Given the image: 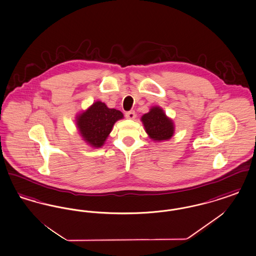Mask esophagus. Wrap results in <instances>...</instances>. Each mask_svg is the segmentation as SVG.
Returning <instances> with one entry per match:
<instances>
[{"label":"esophagus","instance_id":"34e87169","mask_svg":"<svg viewBox=\"0 0 256 256\" xmlns=\"http://www.w3.org/2000/svg\"><path fill=\"white\" fill-rule=\"evenodd\" d=\"M126 117L128 119H134V118L136 117L135 111H134V110H130V111L126 112Z\"/></svg>","mask_w":256,"mask_h":256}]
</instances>
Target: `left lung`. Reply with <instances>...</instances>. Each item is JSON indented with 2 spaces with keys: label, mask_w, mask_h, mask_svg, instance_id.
I'll return each instance as SVG.
<instances>
[{
  "label": "left lung",
  "mask_w": 256,
  "mask_h": 256,
  "mask_svg": "<svg viewBox=\"0 0 256 256\" xmlns=\"http://www.w3.org/2000/svg\"><path fill=\"white\" fill-rule=\"evenodd\" d=\"M141 121L150 138L154 141L160 142L163 140H169L174 135V122L159 106L152 108L150 112L142 116Z\"/></svg>",
  "instance_id": "obj_1"
}]
</instances>
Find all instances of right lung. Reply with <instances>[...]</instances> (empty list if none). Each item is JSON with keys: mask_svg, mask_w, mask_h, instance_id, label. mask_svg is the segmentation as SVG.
<instances>
[{"mask_svg": "<svg viewBox=\"0 0 256 256\" xmlns=\"http://www.w3.org/2000/svg\"><path fill=\"white\" fill-rule=\"evenodd\" d=\"M122 117L121 111L108 108L106 104L98 100L78 115L76 121L78 132L86 143L94 148H100L108 137L114 124Z\"/></svg>", "mask_w": 256, "mask_h": 256, "instance_id": "right-lung-1", "label": "right lung"}]
</instances>
